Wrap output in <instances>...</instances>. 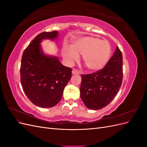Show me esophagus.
Instances as JSON below:
<instances>
[{
  "label": "esophagus",
  "mask_w": 147,
  "mask_h": 147,
  "mask_svg": "<svg viewBox=\"0 0 147 147\" xmlns=\"http://www.w3.org/2000/svg\"><path fill=\"white\" fill-rule=\"evenodd\" d=\"M72 73L73 75H74V74H79L80 73V71H78V70H76V69H73Z\"/></svg>",
  "instance_id": "esophagus-1"
}]
</instances>
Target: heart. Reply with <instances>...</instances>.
<instances>
[{
  "label": "heart",
  "instance_id": "heart-1",
  "mask_svg": "<svg viewBox=\"0 0 147 147\" xmlns=\"http://www.w3.org/2000/svg\"><path fill=\"white\" fill-rule=\"evenodd\" d=\"M66 63L72 65L82 55L83 63L91 71H98L107 64L111 55V47L106 40L93 36H84L75 38L70 47L64 45L61 50Z\"/></svg>",
  "mask_w": 147,
  "mask_h": 147
}]
</instances>
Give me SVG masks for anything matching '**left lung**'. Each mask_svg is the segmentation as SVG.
Instances as JSON below:
<instances>
[{
  "label": "left lung",
  "mask_w": 147,
  "mask_h": 147,
  "mask_svg": "<svg viewBox=\"0 0 147 147\" xmlns=\"http://www.w3.org/2000/svg\"><path fill=\"white\" fill-rule=\"evenodd\" d=\"M123 80V56L118 47L105 67L91 74L82 75L80 97L87 108L98 110L110 103Z\"/></svg>",
  "instance_id": "1"
}]
</instances>
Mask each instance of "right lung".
Listing matches in <instances>:
<instances>
[{
    "mask_svg": "<svg viewBox=\"0 0 147 147\" xmlns=\"http://www.w3.org/2000/svg\"><path fill=\"white\" fill-rule=\"evenodd\" d=\"M58 34L52 31L38 34L22 56V87L32 103L40 107L50 108L58 103L72 77V69L62 64L57 56L45 54L40 45L43 40H55Z\"/></svg>",
    "mask_w": 147,
    "mask_h": 147,
    "instance_id": "right-lung-1",
    "label": "right lung"
}]
</instances>
